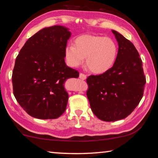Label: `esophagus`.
Returning a JSON list of instances; mask_svg holds the SVG:
<instances>
[{
    "mask_svg": "<svg viewBox=\"0 0 158 158\" xmlns=\"http://www.w3.org/2000/svg\"><path fill=\"white\" fill-rule=\"evenodd\" d=\"M79 78L82 79V80H85V79H86V75H85V74H83V73H80L79 74Z\"/></svg>",
    "mask_w": 158,
    "mask_h": 158,
    "instance_id": "esophagus-1",
    "label": "esophagus"
}]
</instances>
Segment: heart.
<instances>
[{
  "mask_svg": "<svg viewBox=\"0 0 158 158\" xmlns=\"http://www.w3.org/2000/svg\"><path fill=\"white\" fill-rule=\"evenodd\" d=\"M118 46L110 37L83 35L76 38L74 45L65 49L68 65L73 68L81 65L85 58V64L95 74L106 73L112 68L117 58Z\"/></svg>",
  "mask_w": 158,
  "mask_h": 158,
  "instance_id": "b5f03b06",
  "label": "heart"
}]
</instances>
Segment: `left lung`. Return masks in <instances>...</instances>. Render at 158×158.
<instances>
[{
	"instance_id": "left-lung-1",
	"label": "left lung",
	"mask_w": 158,
	"mask_h": 158,
	"mask_svg": "<svg viewBox=\"0 0 158 158\" xmlns=\"http://www.w3.org/2000/svg\"><path fill=\"white\" fill-rule=\"evenodd\" d=\"M112 33L118 44L116 62L106 73L86 79L91 110L99 119L107 122L129 116L142 98L146 84L142 61L135 47L117 31Z\"/></svg>"
}]
</instances>
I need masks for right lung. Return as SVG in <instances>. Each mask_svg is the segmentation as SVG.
I'll use <instances>...</instances> for the list:
<instances>
[{"mask_svg": "<svg viewBox=\"0 0 158 158\" xmlns=\"http://www.w3.org/2000/svg\"><path fill=\"white\" fill-rule=\"evenodd\" d=\"M71 33L62 26L44 28L29 38L15 60L13 93L26 113L39 119H54L65 112L68 94L64 84L79 73L65 62Z\"/></svg>", "mask_w": 158, "mask_h": 158, "instance_id": "right-lung-1", "label": "right lung"}]
</instances>
